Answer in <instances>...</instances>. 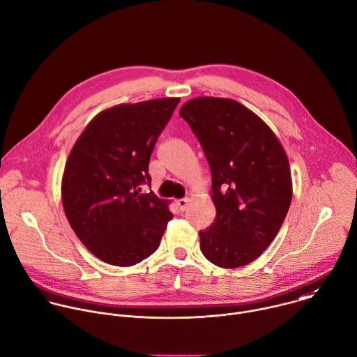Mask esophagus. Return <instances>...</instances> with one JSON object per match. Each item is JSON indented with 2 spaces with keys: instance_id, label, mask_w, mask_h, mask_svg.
Instances as JSON below:
<instances>
[{
  "instance_id": "34e87169",
  "label": "esophagus",
  "mask_w": 357,
  "mask_h": 357,
  "mask_svg": "<svg viewBox=\"0 0 357 357\" xmlns=\"http://www.w3.org/2000/svg\"><path fill=\"white\" fill-rule=\"evenodd\" d=\"M188 203H189L188 199H181V200H178V202H176V206H178L179 211H185L186 207H188Z\"/></svg>"
}]
</instances>
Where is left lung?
<instances>
[{
	"label": "left lung",
	"instance_id": "1",
	"mask_svg": "<svg viewBox=\"0 0 357 357\" xmlns=\"http://www.w3.org/2000/svg\"><path fill=\"white\" fill-rule=\"evenodd\" d=\"M179 115L202 144L213 178L217 215L200 231V249L218 267L246 266L270 246L289 210L288 157L273 130L235 100L197 97Z\"/></svg>",
	"mask_w": 357,
	"mask_h": 357
}]
</instances>
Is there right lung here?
<instances>
[{
	"instance_id": "right-lung-1",
	"label": "right lung",
	"mask_w": 357,
	"mask_h": 357,
	"mask_svg": "<svg viewBox=\"0 0 357 357\" xmlns=\"http://www.w3.org/2000/svg\"><path fill=\"white\" fill-rule=\"evenodd\" d=\"M179 98L108 108L75 143L62 176L65 215L80 242L100 260L129 267L151 256L172 213L153 192L149 162Z\"/></svg>"
}]
</instances>
